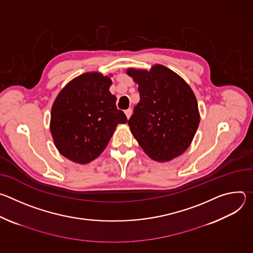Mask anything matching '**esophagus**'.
Listing matches in <instances>:
<instances>
[{
    "instance_id": "esophagus-1",
    "label": "esophagus",
    "mask_w": 253,
    "mask_h": 253,
    "mask_svg": "<svg viewBox=\"0 0 253 253\" xmlns=\"http://www.w3.org/2000/svg\"><path fill=\"white\" fill-rule=\"evenodd\" d=\"M125 114H126V116H127V118L129 119L130 118V116H131V114H132V110L130 109V108H129V109H127V110H125Z\"/></svg>"
}]
</instances>
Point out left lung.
<instances>
[{"instance_id": "obj_1", "label": "left lung", "mask_w": 253, "mask_h": 253, "mask_svg": "<svg viewBox=\"0 0 253 253\" xmlns=\"http://www.w3.org/2000/svg\"><path fill=\"white\" fill-rule=\"evenodd\" d=\"M127 74L138 84L140 95L128 120L140 147L159 162L180 156L190 146L200 121L193 91L163 65L150 71L128 69Z\"/></svg>"}]
</instances>
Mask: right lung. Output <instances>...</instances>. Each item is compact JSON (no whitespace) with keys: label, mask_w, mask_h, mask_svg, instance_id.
<instances>
[{"label":"right lung","mask_w":253,"mask_h":253,"mask_svg":"<svg viewBox=\"0 0 253 253\" xmlns=\"http://www.w3.org/2000/svg\"><path fill=\"white\" fill-rule=\"evenodd\" d=\"M108 76L85 73L69 82L57 96L50 130L59 152L69 160L87 164L109 143L116 126L127 122L118 110Z\"/></svg>","instance_id":"1"}]
</instances>
